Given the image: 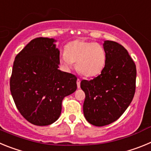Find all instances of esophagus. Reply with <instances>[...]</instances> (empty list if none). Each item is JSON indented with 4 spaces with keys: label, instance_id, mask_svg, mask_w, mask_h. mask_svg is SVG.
I'll return each instance as SVG.
<instances>
[{
    "label": "esophagus",
    "instance_id": "obj_1",
    "mask_svg": "<svg viewBox=\"0 0 151 151\" xmlns=\"http://www.w3.org/2000/svg\"><path fill=\"white\" fill-rule=\"evenodd\" d=\"M76 83H77V87L79 88H80V83H81V80H80L79 78H78V79H77Z\"/></svg>",
    "mask_w": 151,
    "mask_h": 151
}]
</instances>
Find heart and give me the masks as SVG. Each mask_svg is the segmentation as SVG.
<instances>
[{"instance_id":"b5f03b06","label":"heart","mask_w":151,"mask_h":151,"mask_svg":"<svg viewBox=\"0 0 151 151\" xmlns=\"http://www.w3.org/2000/svg\"><path fill=\"white\" fill-rule=\"evenodd\" d=\"M59 60L66 69H71L73 63H76V67L80 74L85 77H94L104 68L106 52L100 44L76 40L66 45Z\"/></svg>"}]
</instances>
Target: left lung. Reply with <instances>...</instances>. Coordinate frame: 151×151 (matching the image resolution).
<instances>
[{"instance_id": "1", "label": "left lung", "mask_w": 151, "mask_h": 151, "mask_svg": "<svg viewBox=\"0 0 151 151\" xmlns=\"http://www.w3.org/2000/svg\"><path fill=\"white\" fill-rule=\"evenodd\" d=\"M106 61L101 74L82 80L85 91L83 113L86 120L104 126L117 120L126 110L135 92L136 66L127 50L112 41H105Z\"/></svg>"}]
</instances>
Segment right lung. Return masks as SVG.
Listing matches in <instances>:
<instances>
[{"label": "right lung", "instance_id": "right-lung-1", "mask_svg": "<svg viewBox=\"0 0 151 151\" xmlns=\"http://www.w3.org/2000/svg\"><path fill=\"white\" fill-rule=\"evenodd\" d=\"M54 38H37L15 57L10 91L21 115L44 126L59 119L62 101L77 89L76 76L58 69L60 50Z\"/></svg>", "mask_w": 151, "mask_h": 151}]
</instances>
